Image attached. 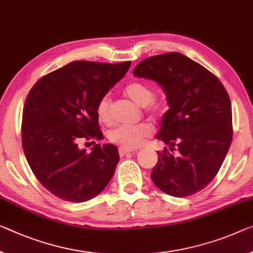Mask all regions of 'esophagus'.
I'll return each instance as SVG.
<instances>
[{
  "mask_svg": "<svg viewBox=\"0 0 253 253\" xmlns=\"http://www.w3.org/2000/svg\"><path fill=\"white\" fill-rule=\"evenodd\" d=\"M127 153H137V150L135 149H126V148H119V154L120 156H124V155H126Z\"/></svg>",
  "mask_w": 253,
  "mask_h": 253,
  "instance_id": "obj_1",
  "label": "esophagus"
}]
</instances>
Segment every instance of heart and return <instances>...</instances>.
I'll return each mask as SVG.
<instances>
[{"mask_svg": "<svg viewBox=\"0 0 253 253\" xmlns=\"http://www.w3.org/2000/svg\"><path fill=\"white\" fill-rule=\"evenodd\" d=\"M124 94L139 106H147L149 112L158 113L162 111V105L153 102L155 91L149 84L143 81H132L124 88ZM96 113L99 122L108 124L112 121L111 99L107 96H104L98 100ZM150 133L151 126L148 123H140L137 126H119L108 133V139L113 143L121 146L122 148L134 149L141 146Z\"/></svg>", "mask_w": 253, "mask_h": 253, "instance_id": "b5f03b06", "label": "heart"}]
</instances>
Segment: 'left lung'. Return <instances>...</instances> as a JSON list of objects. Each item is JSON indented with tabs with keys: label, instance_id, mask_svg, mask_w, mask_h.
Masks as SVG:
<instances>
[{
	"label": "left lung",
	"instance_id": "1",
	"mask_svg": "<svg viewBox=\"0 0 253 253\" xmlns=\"http://www.w3.org/2000/svg\"><path fill=\"white\" fill-rule=\"evenodd\" d=\"M133 76L156 81L163 88L169 108L156 138L179 151L177 157L166 148L157 151L151 180L169 196L197 193L216 176L232 142L226 89L203 65L176 52L141 61Z\"/></svg>",
	"mask_w": 253,
	"mask_h": 253
}]
</instances>
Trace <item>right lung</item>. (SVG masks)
<instances>
[{
	"label": "right lung",
	"instance_id": "add662e5",
	"mask_svg": "<svg viewBox=\"0 0 253 253\" xmlns=\"http://www.w3.org/2000/svg\"><path fill=\"white\" fill-rule=\"evenodd\" d=\"M131 62H71L34 84L22 114V147L45 189L71 203L90 200L106 188L120 161L112 143L89 154L81 139H102L96 106L126 76Z\"/></svg>",
	"mask_w": 253,
	"mask_h": 253
}]
</instances>
